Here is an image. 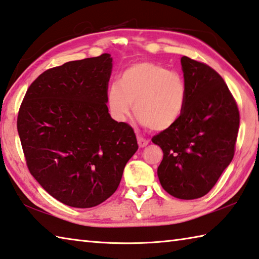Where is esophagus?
Masks as SVG:
<instances>
[{"label":"esophagus","mask_w":259,"mask_h":259,"mask_svg":"<svg viewBox=\"0 0 259 259\" xmlns=\"http://www.w3.org/2000/svg\"><path fill=\"white\" fill-rule=\"evenodd\" d=\"M137 140H138V145H139L140 148H144V147H146V146L149 144V140L145 139L144 137H140V136L137 138Z\"/></svg>","instance_id":"obj_1"}]
</instances>
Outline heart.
Masks as SVG:
<instances>
[{
    "mask_svg": "<svg viewBox=\"0 0 259 259\" xmlns=\"http://www.w3.org/2000/svg\"><path fill=\"white\" fill-rule=\"evenodd\" d=\"M187 103V87L181 76L161 64L144 61L122 72L119 84L107 91L111 115L124 122L133 110L142 123L155 131L170 129L180 119Z\"/></svg>",
    "mask_w": 259,
    "mask_h": 259,
    "instance_id": "heart-1",
    "label": "heart"
}]
</instances>
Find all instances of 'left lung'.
Instances as JSON below:
<instances>
[{"instance_id": "1", "label": "left lung", "mask_w": 259, "mask_h": 259, "mask_svg": "<svg viewBox=\"0 0 259 259\" xmlns=\"http://www.w3.org/2000/svg\"><path fill=\"white\" fill-rule=\"evenodd\" d=\"M181 67L186 107L177 123L152 142L163 150L157 168L163 189L179 199H196L207 194L231 163L240 117L215 70L187 56Z\"/></svg>"}]
</instances>
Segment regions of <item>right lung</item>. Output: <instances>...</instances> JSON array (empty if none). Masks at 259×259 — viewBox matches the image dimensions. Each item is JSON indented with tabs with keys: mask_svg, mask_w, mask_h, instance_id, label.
<instances>
[{
	"mask_svg": "<svg viewBox=\"0 0 259 259\" xmlns=\"http://www.w3.org/2000/svg\"><path fill=\"white\" fill-rule=\"evenodd\" d=\"M112 61L104 53L46 70L19 110L18 134L31 176L71 207H94L113 195L138 149L133 128L107 109Z\"/></svg>",
	"mask_w": 259,
	"mask_h": 259,
	"instance_id": "1",
	"label": "right lung"
}]
</instances>
